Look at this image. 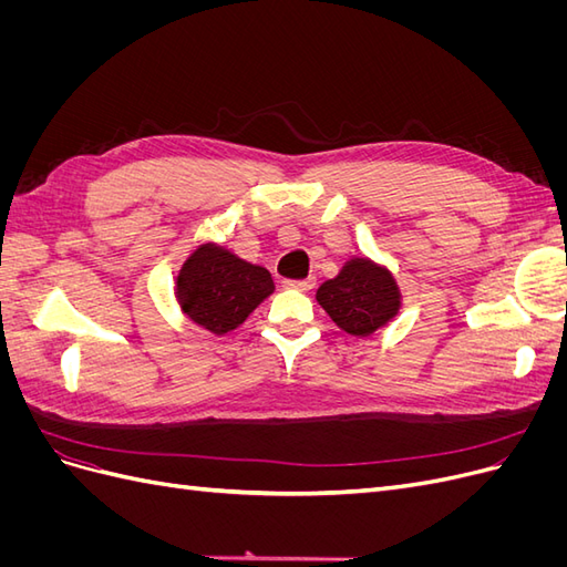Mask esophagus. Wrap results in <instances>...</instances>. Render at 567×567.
Wrapping results in <instances>:
<instances>
[{"label": "esophagus", "instance_id": "esophagus-1", "mask_svg": "<svg viewBox=\"0 0 567 567\" xmlns=\"http://www.w3.org/2000/svg\"><path fill=\"white\" fill-rule=\"evenodd\" d=\"M315 279L310 277V279H300V281H286V288H293V290H302V293H305V290H312L315 288Z\"/></svg>", "mask_w": 567, "mask_h": 567}]
</instances>
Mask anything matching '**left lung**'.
<instances>
[{
	"instance_id": "left-lung-1",
	"label": "left lung",
	"mask_w": 567,
	"mask_h": 567,
	"mask_svg": "<svg viewBox=\"0 0 567 567\" xmlns=\"http://www.w3.org/2000/svg\"><path fill=\"white\" fill-rule=\"evenodd\" d=\"M317 302L340 331L369 338L400 315L402 290L388 265L352 255L333 279L317 288Z\"/></svg>"
}]
</instances>
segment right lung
Returning <instances> with one entry per match:
<instances>
[{"label": "right lung", "instance_id": "obj_1", "mask_svg": "<svg viewBox=\"0 0 567 567\" xmlns=\"http://www.w3.org/2000/svg\"><path fill=\"white\" fill-rule=\"evenodd\" d=\"M271 293L269 269L213 241L188 255L175 279L182 315L215 336L238 329Z\"/></svg>", "mask_w": 567, "mask_h": 567}]
</instances>
